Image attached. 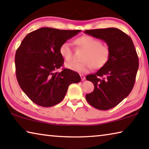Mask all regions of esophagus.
Instances as JSON below:
<instances>
[{
    "label": "esophagus",
    "mask_w": 149,
    "mask_h": 149,
    "mask_svg": "<svg viewBox=\"0 0 149 149\" xmlns=\"http://www.w3.org/2000/svg\"><path fill=\"white\" fill-rule=\"evenodd\" d=\"M80 77H81V81H84L85 79V77L84 75L81 74L80 75Z\"/></svg>",
    "instance_id": "obj_1"
}]
</instances>
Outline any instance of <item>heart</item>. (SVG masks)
<instances>
[{"label": "heart", "mask_w": 149, "mask_h": 149, "mask_svg": "<svg viewBox=\"0 0 149 149\" xmlns=\"http://www.w3.org/2000/svg\"><path fill=\"white\" fill-rule=\"evenodd\" d=\"M78 47L85 50L81 62H70L65 63V67L72 71L79 73L89 72L94 66L100 68L107 64L109 60L110 50L107 45L102 44L100 40L89 35L78 37L75 41ZM59 52L65 61L72 58L73 50L72 44L65 41L60 45Z\"/></svg>", "instance_id": "b5f03b06"}]
</instances>
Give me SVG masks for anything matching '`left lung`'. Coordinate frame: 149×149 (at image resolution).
Wrapping results in <instances>:
<instances>
[{
  "instance_id": "1",
  "label": "left lung",
  "mask_w": 149,
  "mask_h": 149,
  "mask_svg": "<svg viewBox=\"0 0 149 149\" xmlns=\"http://www.w3.org/2000/svg\"><path fill=\"white\" fill-rule=\"evenodd\" d=\"M84 33L104 41L110 50L107 64L95 74L86 76L95 89L85 95L92 107L109 110L127 97L134 86L139 68L137 52L132 38L119 29H90Z\"/></svg>"
}]
</instances>
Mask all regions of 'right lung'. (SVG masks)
<instances>
[{
    "mask_svg": "<svg viewBox=\"0 0 149 149\" xmlns=\"http://www.w3.org/2000/svg\"><path fill=\"white\" fill-rule=\"evenodd\" d=\"M81 30L41 27L27 34L17 49L15 65L20 87L35 104L50 107L64 99L70 84L81 81L77 72L64 69L60 45Z\"/></svg>",
    "mask_w": 149,
    "mask_h": 149,
    "instance_id": "right-lung-1",
    "label": "right lung"
}]
</instances>
